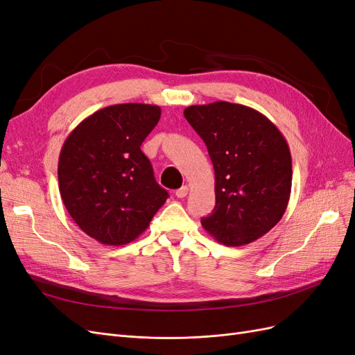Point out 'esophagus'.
Returning a JSON list of instances; mask_svg holds the SVG:
<instances>
[{"instance_id":"1","label":"esophagus","mask_w":355,"mask_h":355,"mask_svg":"<svg viewBox=\"0 0 355 355\" xmlns=\"http://www.w3.org/2000/svg\"><path fill=\"white\" fill-rule=\"evenodd\" d=\"M188 191H189V188H188L187 185H184V187L179 188V189L176 191V197H178V198H185V197L188 196Z\"/></svg>"}]
</instances>
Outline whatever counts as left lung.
<instances>
[{
	"label": "left lung",
	"mask_w": 355,
	"mask_h": 355,
	"mask_svg": "<svg viewBox=\"0 0 355 355\" xmlns=\"http://www.w3.org/2000/svg\"><path fill=\"white\" fill-rule=\"evenodd\" d=\"M187 121L207 146L214 168L216 206L201 225L214 240L249 244L283 218L292 191V157L284 136L249 106L192 105Z\"/></svg>",
	"instance_id": "obj_1"
}]
</instances>
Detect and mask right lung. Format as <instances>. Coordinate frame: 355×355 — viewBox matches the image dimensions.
Segmentation results:
<instances>
[{
  "label": "right lung",
  "mask_w": 355,
  "mask_h": 355,
  "mask_svg": "<svg viewBox=\"0 0 355 355\" xmlns=\"http://www.w3.org/2000/svg\"><path fill=\"white\" fill-rule=\"evenodd\" d=\"M161 116L157 105L120 103L73 128L59 155V191L73 222L102 244L136 240L168 198L141 145Z\"/></svg>",
  "instance_id": "1"
}]
</instances>
